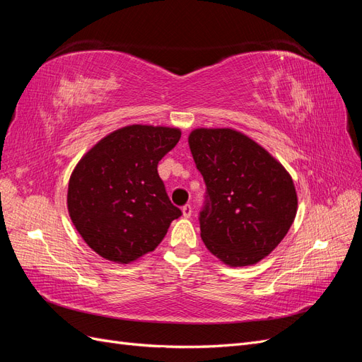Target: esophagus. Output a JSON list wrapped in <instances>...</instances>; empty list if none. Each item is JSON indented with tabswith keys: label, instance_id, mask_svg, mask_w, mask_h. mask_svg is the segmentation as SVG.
Returning <instances> with one entry per match:
<instances>
[{
	"label": "esophagus",
	"instance_id": "esophagus-1",
	"mask_svg": "<svg viewBox=\"0 0 362 362\" xmlns=\"http://www.w3.org/2000/svg\"><path fill=\"white\" fill-rule=\"evenodd\" d=\"M182 216L185 217V218H189L190 216H192V205H184L182 206Z\"/></svg>",
	"mask_w": 362,
	"mask_h": 362
}]
</instances>
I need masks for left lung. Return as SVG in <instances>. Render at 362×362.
I'll use <instances>...</instances> for the list:
<instances>
[{"mask_svg": "<svg viewBox=\"0 0 362 362\" xmlns=\"http://www.w3.org/2000/svg\"><path fill=\"white\" fill-rule=\"evenodd\" d=\"M206 185L199 216L206 249L226 266L257 264L287 235L298 213L291 175L233 128H196L189 136Z\"/></svg>", "mask_w": 362, "mask_h": 362, "instance_id": "1", "label": "left lung"}]
</instances>
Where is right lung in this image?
<instances>
[{
  "label": "right lung",
  "mask_w": 362,
  "mask_h": 362,
  "mask_svg": "<svg viewBox=\"0 0 362 362\" xmlns=\"http://www.w3.org/2000/svg\"><path fill=\"white\" fill-rule=\"evenodd\" d=\"M180 137V128L122 127L76 164L68 185V211L98 255L129 264L154 250L181 216L157 170Z\"/></svg>",
  "instance_id": "obj_1"
}]
</instances>
